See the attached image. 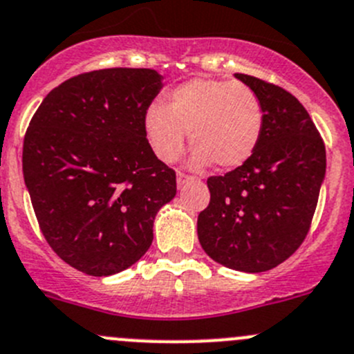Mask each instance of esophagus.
<instances>
[{"label": "esophagus", "mask_w": 354, "mask_h": 354, "mask_svg": "<svg viewBox=\"0 0 354 354\" xmlns=\"http://www.w3.org/2000/svg\"><path fill=\"white\" fill-rule=\"evenodd\" d=\"M178 188H183V187H187L188 183H192V181H194V178L192 176H188V174H185V173H178Z\"/></svg>", "instance_id": "1"}]
</instances>
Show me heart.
<instances>
[{
	"instance_id": "heart-1",
	"label": "heart",
	"mask_w": 354,
	"mask_h": 354,
	"mask_svg": "<svg viewBox=\"0 0 354 354\" xmlns=\"http://www.w3.org/2000/svg\"><path fill=\"white\" fill-rule=\"evenodd\" d=\"M150 149L164 162H173L185 149L190 133L192 164L214 162L235 169L256 152L264 129L259 95L243 82L197 77L176 86L166 107L150 105L143 119Z\"/></svg>"
}]
</instances>
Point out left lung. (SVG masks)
Returning <instances> with one entry per match:
<instances>
[{"instance_id": "1", "label": "left lung", "mask_w": 354, "mask_h": 354, "mask_svg": "<svg viewBox=\"0 0 354 354\" xmlns=\"http://www.w3.org/2000/svg\"><path fill=\"white\" fill-rule=\"evenodd\" d=\"M235 77L263 102V136L245 164L207 178L211 201L197 233L216 263L261 273L289 259L310 232L327 167L325 143L294 95L254 75Z\"/></svg>"}]
</instances>
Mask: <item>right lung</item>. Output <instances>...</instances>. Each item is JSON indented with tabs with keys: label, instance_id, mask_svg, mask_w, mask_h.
<instances>
[{
	"label": "right lung",
	"instance_id": "obj_1",
	"mask_svg": "<svg viewBox=\"0 0 354 354\" xmlns=\"http://www.w3.org/2000/svg\"><path fill=\"white\" fill-rule=\"evenodd\" d=\"M162 88L152 68H100L46 95L26 131L22 171L44 239L91 277L135 264L153 240L176 173L157 159L143 119Z\"/></svg>",
	"mask_w": 354,
	"mask_h": 354
}]
</instances>
